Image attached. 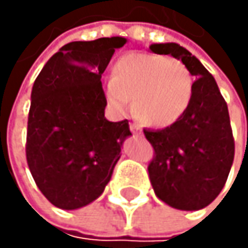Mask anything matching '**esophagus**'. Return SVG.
I'll return each instance as SVG.
<instances>
[{"instance_id": "obj_1", "label": "esophagus", "mask_w": 248, "mask_h": 248, "mask_svg": "<svg viewBox=\"0 0 248 248\" xmlns=\"http://www.w3.org/2000/svg\"><path fill=\"white\" fill-rule=\"evenodd\" d=\"M131 131L134 132V134H141V126L138 125V123H131Z\"/></svg>"}]
</instances>
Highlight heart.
<instances>
[{
  "instance_id": "obj_1",
  "label": "heart",
  "mask_w": 248,
  "mask_h": 248,
  "mask_svg": "<svg viewBox=\"0 0 248 248\" xmlns=\"http://www.w3.org/2000/svg\"><path fill=\"white\" fill-rule=\"evenodd\" d=\"M107 101L125 111L132 99L134 114L150 126H168L187 108L192 77L186 65L174 58L147 53L120 56L106 83Z\"/></svg>"
}]
</instances>
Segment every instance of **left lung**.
<instances>
[{
	"label": "left lung",
	"instance_id": "left-lung-1",
	"mask_svg": "<svg viewBox=\"0 0 248 248\" xmlns=\"http://www.w3.org/2000/svg\"><path fill=\"white\" fill-rule=\"evenodd\" d=\"M157 55L182 59L195 81L187 108L172 125L144 129L153 147L149 178L156 196L177 210H201L222 192L235 155L228 104L214 77L185 47L152 44Z\"/></svg>",
	"mask_w": 248,
	"mask_h": 248
}]
</instances>
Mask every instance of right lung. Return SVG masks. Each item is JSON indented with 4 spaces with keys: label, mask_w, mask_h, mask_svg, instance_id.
Instances as JSON below:
<instances>
[{
    "label": "right lung",
    "mask_w": 248,
    "mask_h": 248,
    "mask_svg": "<svg viewBox=\"0 0 248 248\" xmlns=\"http://www.w3.org/2000/svg\"><path fill=\"white\" fill-rule=\"evenodd\" d=\"M126 38L73 41L61 47L34 81L28 114L26 162L34 182L62 210L91 204L110 182L128 120L104 117L101 74Z\"/></svg>",
    "instance_id": "right-lung-1"
}]
</instances>
